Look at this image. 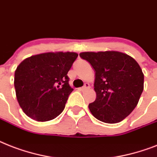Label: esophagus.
Here are the masks:
<instances>
[{
    "instance_id": "1",
    "label": "esophagus",
    "mask_w": 157,
    "mask_h": 157,
    "mask_svg": "<svg viewBox=\"0 0 157 157\" xmlns=\"http://www.w3.org/2000/svg\"><path fill=\"white\" fill-rule=\"evenodd\" d=\"M89 88H90V85H89L88 83H85V85H84V86L81 88V90H87V89H89Z\"/></svg>"
}]
</instances>
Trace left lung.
<instances>
[{"label": "left lung", "mask_w": 157, "mask_h": 157, "mask_svg": "<svg viewBox=\"0 0 157 157\" xmlns=\"http://www.w3.org/2000/svg\"><path fill=\"white\" fill-rule=\"evenodd\" d=\"M95 70L96 100L90 103L91 114L106 123H117L137 105L144 90V73L132 56L120 52H81Z\"/></svg>", "instance_id": "obj_1"}]
</instances>
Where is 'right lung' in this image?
I'll return each instance as SVG.
<instances>
[{
  "label": "right lung",
  "instance_id": "add662e5",
  "mask_svg": "<svg viewBox=\"0 0 157 157\" xmlns=\"http://www.w3.org/2000/svg\"><path fill=\"white\" fill-rule=\"evenodd\" d=\"M77 56L76 52H47L25 59L17 66V100L28 117L46 122L62 113L73 90L67 74Z\"/></svg>",
  "mask_w": 157,
  "mask_h": 157
}]
</instances>
